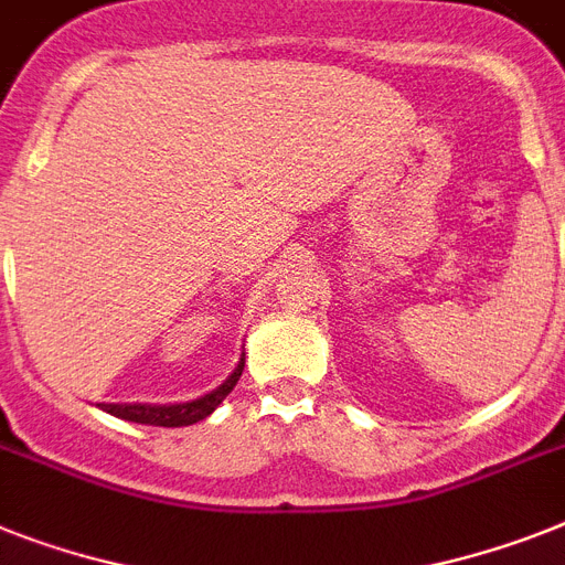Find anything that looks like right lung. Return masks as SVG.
I'll return each instance as SVG.
<instances>
[{
  "label": "right lung",
  "instance_id": "1",
  "mask_svg": "<svg viewBox=\"0 0 565 565\" xmlns=\"http://www.w3.org/2000/svg\"><path fill=\"white\" fill-rule=\"evenodd\" d=\"M242 370H245V355L239 358L236 370L227 375L225 384H218L213 393L202 395V398L184 401V404H97V407L111 413V416L124 418V422L152 424V427H188V424L207 418L227 398V393L239 381Z\"/></svg>",
  "mask_w": 565,
  "mask_h": 565
}]
</instances>
